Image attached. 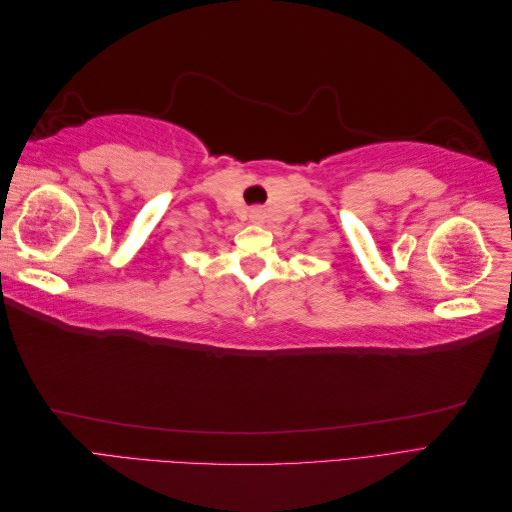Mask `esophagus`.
<instances>
[{
	"instance_id": "1",
	"label": "esophagus",
	"mask_w": 512,
	"mask_h": 512,
	"mask_svg": "<svg viewBox=\"0 0 512 512\" xmlns=\"http://www.w3.org/2000/svg\"><path fill=\"white\" fill-rule=\"evenodd\" d=\"M250 218H252V222H265L267 213H265V209L254 207V209H250Z\"/></svg>"
}]
</instances>
